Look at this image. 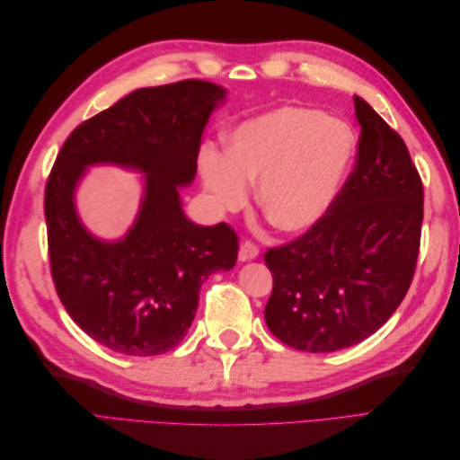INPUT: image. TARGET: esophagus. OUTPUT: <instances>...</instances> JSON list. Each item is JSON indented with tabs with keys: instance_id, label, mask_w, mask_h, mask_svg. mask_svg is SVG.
I'll return each instance as SVG.
<instances>
[{
	"instance_id": "esophagus-1",
	"label": "esophagus",
	"mask_w": 460,
	"mask_h": 460,
	"mask_svg": "<svg viewBox=\"0 0 460 460\" xmlns=\"http://www.w3.org/2000/svg\"><path fill=\"white\" fill-rule=\"evenodd\" d=\"M257 255H259V247H257L253 242L245 240V242H242V243H240L238 259H240L242 262H245V261H252V259H255Z\"/></svg>"
}]
</instances>
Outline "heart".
I'll return each mask as SVG.
<instances>
[{
	"mask_svg": "<svg viewBox=\"0 0 460 460\" xmlns=\"http://www.w3.org/2000/svg\"><path fill=\"white\" fill-rule=\"evenodd\" d=\"M347 124L301 107H280L242 122L226 140V155L201 151L207 190L225 211L247 203V184L257 182V203L282 232H307L336 201L355 157Z\"/></svg>",
	"mask_w": 460,
	"mask_h": 460,
	"instance_id": "b5f03b06",
	"label": "heart"
}]
</instances>
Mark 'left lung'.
Masks as SVG:
<instances>
[{"mask_svg": "<svg viewBox=\"0 0 460 460\" xmlns=\"http://www.w3.org/2000/svg\"><path fill=\"white\" fill-rule=\"evenodd\" d=\"M357 161L328 215L294 242L270 247L264 323L282 343L332 353L382 328L416 270L424 186L402 137L360 97Z\"/></svg>", "mask_w": 460, "mask_h": 460, "instance_id": "8db88e82", "label": "left lung"}]
</instances>
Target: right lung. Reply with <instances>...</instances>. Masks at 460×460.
Segmentation results:
<instances>
[{
	"mask_svg": "<svg viewBox=\"0 0 460 460\" xmlns=\"http://www.w3.org/2000/svg\"><path fill=\"white\" fill-rule=\"evenodd\" d=\"M225 93L205 80L136 90L78 124L55 159L44 198L53 284L68 316L117 353L174 349L201 284L238 259V234L226 222L193 225L178 193L196 176L203 130ZM95 162L146 172L143 208L119 243L93 239L75 215L74 188Z\"/></svg>",
	"mask_w": 460,
	"mask_h": 460,
	"instance_id": "add662e5",
	"label": "right lung"
}]
</instances>
